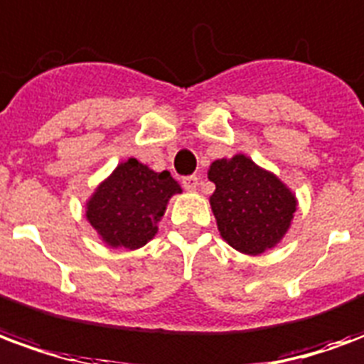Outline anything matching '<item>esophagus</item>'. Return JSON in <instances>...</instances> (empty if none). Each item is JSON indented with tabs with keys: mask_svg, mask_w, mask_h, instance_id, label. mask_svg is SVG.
<instances>
[{
	"mask_svg": "<svg viewBox=\"0 0 364 364\" xmlns=\"http://www.w3.org/2000/svg\"><path fill=\"white\" fill-rule=\"evenodd\" d=\"M183 187L187 191H195L198 187V177L197 175H187L183 177Z\"/></svg>",
	"mask_w": 364,
	"mask_h": 364,
	"instance_id": "1",
	"label": "esophagus"
}]
</instances>
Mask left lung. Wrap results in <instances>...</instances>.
I'll return each instance as SVG.
<instances>
[{
  "mask_svg": "<svg viewBox=\"0 0 364 364\" xmlns=\"http://www.w3.org/2000/svg\"><path fill=\"white\" fill-rule=\"evenodd\" d=\"M208 179L216 185L210 206L220 236L234 250L259 255L281 242L296 213V198L281 179L242 154L213 161Z\"/></svg>",
  "mask_w": 364,
  "mask_h": 364,
  "instance_id": "left-lung-1",
  "label": "left lung"
}]
</instances>
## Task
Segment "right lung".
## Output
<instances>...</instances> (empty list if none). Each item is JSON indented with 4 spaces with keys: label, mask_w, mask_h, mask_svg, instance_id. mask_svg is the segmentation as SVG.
I'll return each mask as SVG.
<instances>
[{
    "label": "right lung",
    "mask_w": 364,
    "mask_h": 364,
    "mask_svg": "<svg viewBox=\"0 0 364 364\" xmlns=\"http://www.w3.org/2000/svg\"><path fill=\"white\" fill-rule=\"evenodd\" d=\"M175 193H181V187L169 171L156 173L130 158L97 187L85 216L111 247L138 250L156 236L167 200Z\"/></svg>",
    "instance_id": "right-lung-1"
}]
</instances>
